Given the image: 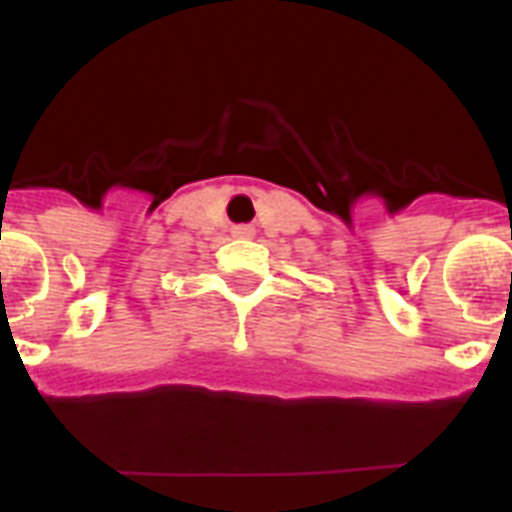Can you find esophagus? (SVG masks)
Listing matches in <instances>:
<instances>
[{
  "mask_svg": "<svg viewBox=\"0 0 512 512\" xmlns=\"http://www.w3.org/2000/svg\"><path fill=\"white\" fill-rule=\"evenodd\" d=\"M233 236H239V239H249V236H255V231H252L249 225H239V228H233Z\"/></svg>",
  "mask_w": 512,
  "mask_h": 512,
  "instance_id": "obj_1",
  "label": "esophagus"
}]
</instances>
